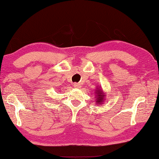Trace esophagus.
I'll list each match as a JSON object with an SVG mask.
<instances>
[{
	"mask_svg": "<svg viewBox=\"0 0 159 159\" xmlns=\"http://www.w3.org/2000/svg\"><path fill=\"white\" fill-rule=\"evenodd\" d=\"M73 86H74L75 88H78V87H80V84H79L78 83H74V84H73Z\"/></svg>",
	"mask_w": 159,
	"mask_h": 159,
	"instance_id": "1",
	"label": "esophagus"
}]
</instances>
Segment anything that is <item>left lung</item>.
Listing matches in <instances>:
<instances>
[{
    "label": "left lung",
    "instance_id": "1",
    "mask_svg": "<svg viewBox=\"0 0 159 159\" xmlns=\"http://www.w3.org/2000/svg\"><path fill=\"white\" fill-rule=\"evenodd\" d=\"M97 91H96V95H95V98H97V100L95 102L97 103V104H102V102H104V99L105 98H104V95L103 91H102L101 89H97Z\"/></svg>",
    "mask_w": 159,
    "mask_h": 159
}]
</instances>
